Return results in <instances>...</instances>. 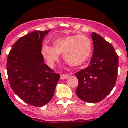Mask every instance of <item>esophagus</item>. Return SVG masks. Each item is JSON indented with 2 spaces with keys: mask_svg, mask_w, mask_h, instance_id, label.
I'll return each mask as SVG.
<instances>
[{
  "mask_svg": "<svg viewBox=\"0 0 128 128\" xmlns=\"http://www.w3.org/2000/svg\"><path fill=\"white\" fill-rule=\"evenodd\" d=\"M70 74H61V79H66Z\"/></svg>",
  "mask_w": 128,
  "mask_h": 128,
  "instance_id": "esophagus-1",
  "label": "esophagus"
}]
</instances>
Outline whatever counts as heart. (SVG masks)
<instances>
[{"mask_svg":"<svg viewBox=\"0 0 128 128\" xmlns=\"http://www.w3.org/2000/svg\"><path fill=\"white\" fill-rule=\"evenodd\" d=\"M54 46L46 44L42 47V54L49 66L54 67L59 60L61 54L63 58L72 66H80L85 63L92 52V41L84 35H71L57 38Z\"/></svg>","mask_w":128,"mask_h":128,"instance_id":"heart-1","label":"heart"}]
</instances>
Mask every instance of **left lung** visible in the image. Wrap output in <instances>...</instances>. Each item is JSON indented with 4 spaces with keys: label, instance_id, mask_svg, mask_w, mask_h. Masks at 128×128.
<instances>
[{
    "label": "left lung",
    "instance_id": "1",
    "mask_svg": "<svg viewBox=\"0 0 128 128\" xmlns=\"http://www.w3.org/2000/svg\"><path fill=\"white\" fill-rule=\"evenodd\" d=\"M94 53L89 66L75 73L78 80L76 93L87 103H98L112 92L116 85L119 66L118 55L110 43L92 33Z\"/></svg>",
    "mask_w": 128,
    "mask_h": 128
}]
</instances>
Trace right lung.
Segmentation results:
<instances>
[{
	"label": "right lung",
	"mask_w": 128,
	"mask_h": 128,
	"mask_svg": "<svg viewBox=\"0 0 128 128\" xmlns=\"http://www.w3.org/2000/svg\"><path fill=\"white\" fill-rule=\"evenodd\" d=\"M50 30L35 31L19 38L7 58L10 87L24 102L42 107L51 101L60 76L45 64L41 50Z\"/></svg>",
	"instance_id": "add662e5"
}]
</instances>
